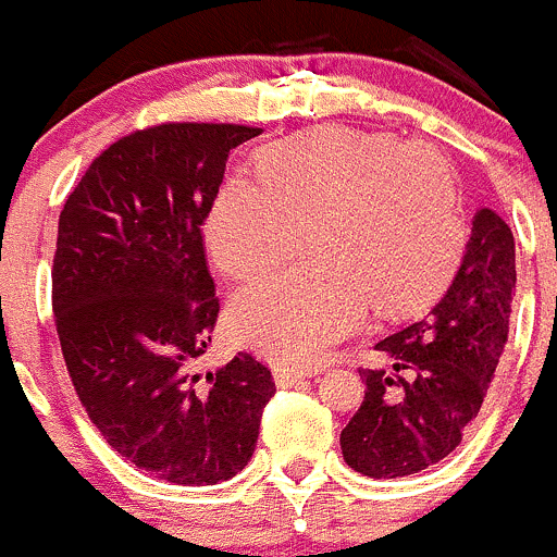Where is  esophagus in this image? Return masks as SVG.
I'll list each match as a JSON object with an SVG mask.
<instances>
[{"label": "esophagus", "instance_id": "1", "mask_svg": "<svg viewBox=\"0 0 557 557\" xmlns=\"http://www.w3.org/2000/svg\"><path fill=\"white\" fill-rule=\"evenodd\" d=\"M318 374V369H296V367H277L274 369V383L288 387V385H296L299 380H307V377H314Z\"/></svg>", "mask_w": 557, "mask_h": 557}]
</instances>
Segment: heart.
Wrapping results in <instances>:
<instances>
[{
  "mask_svg": "<svg viewBox=\"0 0 557 557\" xmlns=\"http://www.w3.org/2000/svg\"><path fill=\"white\" fill-rule=\"evenodd\" d=\"M258 177L218 190L205 239L226 277L250 280L299 245L318 261L272 274L232 301L239 342L283 363H320L380 312L440 294L466 250L463 207L445 156L393 134L318 128L258 153Z\"/></svg>",
  "mask_w": 557,
  "mask_h": 557,
  "instance_id": "obj_1",
  "label": "heart"
}]
</instances>
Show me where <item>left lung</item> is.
Here are the masks:
<instances>
[{
	"label": "left lung",
	"mask_w": 557,
	"mask_h": 557,
	"mask_svg": "<svg viewBox=\"0 0 557 557\" xmlns=\"http://www.w3.org/2000/svg\"><path fill=\"white\" fill-rule=\"evenodd\" d=\"M515 283L512 228L482 207L442 299L420 320L377 342L393 372L404 374L361 369L367 396L339 436L350 469L396 480L440 463L460 445L496 377Z\"/></svg>",
	"instance_id": "obj_1"
}]
</instances>
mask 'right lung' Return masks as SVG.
Wrapping results in <instances>:
<instances>
[{"mask_svg":"<svg viewBox=\"0 0 557 557\" xmlns=\"http://www.w3.org/2000/svg\"><path fill=\"white\" fill-rule=\"evenodd\" d=\"M261 128L161 123L104 150L59 215L53 312L88 418L128 463L218 485L252 458L272 372L247 352L199 358L218 320L201 223L228 153Z\"/></svg>","mask_w":557,"mask_h":557,"instance_id":"right-lung-1","label":"right lung"}]
</instances>
